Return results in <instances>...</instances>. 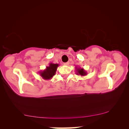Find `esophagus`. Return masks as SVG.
<instances>
[{
    "mask_svg": "<svg viewBox=\"0 0 129 129\" xmlns=\"http://www.w3.org/2000/svg\"><path fill=\"white\" fill-rule=\"evenodd\" d=\"M69 64V62H65V63H64V65H68Z\"/></svg>",
    "mask_w": 129,
    "mask_h": 129,
    "instance_id": "1",
    "label": "esophagus"
}]
</instances>
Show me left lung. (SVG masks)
Instances as JSON below:
<instances>
[{"instance_id": "left-lung-1", "label": "left lung", "mask_w": 129, "mask_h": 129, "mask_svg": "<svg viewBox=\"0 0 129 129\" xmlns=\"http://www.w3.org/2000/svg\"><path fill=\"white\" fill-rule=\"evenodd\" d=\"M76 75L79 76H84L87 75V72L83 68H81V67H76Z\"/></svg>"}]
</instances>
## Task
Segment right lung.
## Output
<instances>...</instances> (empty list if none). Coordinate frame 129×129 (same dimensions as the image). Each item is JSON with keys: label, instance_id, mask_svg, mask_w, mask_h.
I'll return each mask as SVG.
<instances>
[{"label": "right lung", "instance_id": "1", "mask_svg": "<svg viewBox=\"0 0 129 129\" xmlns=\"http://www.w3.org/2000/svg\"><path fill=\"white\" fill-rule=\"evenodd\" d=\"M58 66L59 64H58L49 63V66L46 67L45 69H44V71H40L39 73L43 79L50 80L56 74L57 67Z\"/></svg>", "mask_w": 129, "mask_h": 129}]
</instances>
